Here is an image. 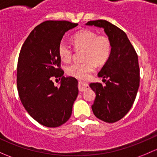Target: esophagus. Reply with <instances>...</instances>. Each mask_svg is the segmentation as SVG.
Instances as JSON below:
<instances>
[{"label":"esophagus","mask_w":157,"mask_h":157,"mask_svg":"<svg viewBox=\"0 0 157 157\" xmlns=\"http://www.w3.org/2000/svg\"><path fill=\"white\" fill-rule=\"evenodd\" d=\"M88 88V85H87L86 83L85 82H81L79 83V86H78V90L79 91H85V90H87Z\"/></svg>","instance_id":"obj_1"}]
</instances>
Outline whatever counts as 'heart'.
Here are the masks:
<instances>
[{"label": "heart", "instance_id": "1", "mask_svg": "<svg viewBox=\"0 0 157 157\" xmlns=\"http://www.w3.org/2000/svg\"><path fill=\"white\" fill-rule=\"evenodd\" d=\"M74 48L82 51V63L75 62L68 66V75L78 78H86L94 72L98 65L103 64L109 58L111 52V43L106 35H98L95 32L85 29L77 32L72 38ZM58 54L64 62L72 59L73 50L67 42L60 41L58 46Z\"/></svg>", "mask_w": 157, "mask_h": 157}]
</instances>
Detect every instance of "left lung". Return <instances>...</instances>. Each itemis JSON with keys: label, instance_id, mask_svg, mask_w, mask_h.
<instances>
[{"label": "left lung", "instance_id": "8db88e82", "mask_svg": "<svg viewBox=\"0 0 157 157\" xmlns=\"http://www.w3.org/2000/svg\"><path fill=\"white\" fill-rule=\"evenodd\" d=\"M85 25L103 28L111 43L110 55L98 75L105 85H89L96 94L91 106L94 114L113 123L128 113L136 98L140 84L138 55L126 34L108 21H89Z\"/></svg>", "mask_w": 157, "mask_h": 157}]
</instances>
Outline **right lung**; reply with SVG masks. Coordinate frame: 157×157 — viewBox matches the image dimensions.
Wrapping results in <instances>:
<instances>
[{
    "instance_id": "add662e5",
    "label": "right lung",
    "mask_w": 157,
    "mask_h": 157,
    "mask_svg": "<svg viewBox=\"0 0 157 157\" xmlns=\"http://www.w3.org/2000/svg\"><path fill=\"white\" fill-rule=\"evenodd\" d=\"M78 23L45 21L31 32L19 53L17 85L20 101L28 113L44 126L67 122L78 94V81L63 76L58 46L64 34ZM61 77L59 87L52 79Z\"/></svg>"
}]
</instances>
